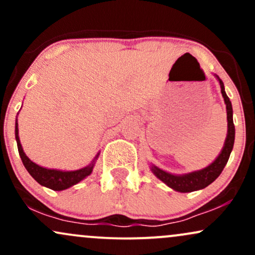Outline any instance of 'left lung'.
<instances>
[{"mask_svg":"<svg viewBox=\"0 0 255 255\" xmlns=\"http://www.w3.org/2000/svg\"><path fill=\"white\" fill-rule=\"evenodd\" d=\"M217 78L219 85H221V92L224 98L225 107H227V120H228V131L227 137H225L224 146L222 148L221 153L218 154L217 158L211 163L210 165L205 166L204 169L200 170H195L192 172H187V174L176 175L168 172L163 169L158 168L154 164H151V171L157 178H159L162 182H164L166 186L170 187L174 191L180 193H189L199 191V189H204L209 184H211L213 181L217 178L221 172L223 171L225 164L228 163L231 151L234 147V141H235V126L233 121V105L229 97L225 93L223 81L219 79L218 75L215 74Z\"/></svg>","mask_w":255,"mask_h":255,"instance_id":"left-lung-1","label":"left lung"}]
</instances>
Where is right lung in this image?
I'll return each instance as SVG.
<instances>
[{
	"instance_id": "add662e5",
	"label": "right lung",
	"mask_w": 255,
	"mask_h": 255,
	"mask_svg": "<svg viewBox=\"0 0 255 255\" xmlns=\"http://www.w3.org/2000/svg\"><path fill=\"white\" fill-rule=\"evenodd\" d=\"M15 139L20 158H21L22 163H24L26 170L30 172L31 176L33 177L38 183L46 187V188L52 189V191H64V189L73 187L74 184L83 181L84 178H86L89 175H91L93 168H95L96 160H97L99 157L98 152L97 156L93 158V160L89 165L84 166V168L81 169H78V170L71 171L58 170V169H48L44 168V166L38 165L34 162H32L30 158L26 156L24 150H22V146L19 137V128H17V116L15 121Z\"/></svg>"
}]
</instances>
